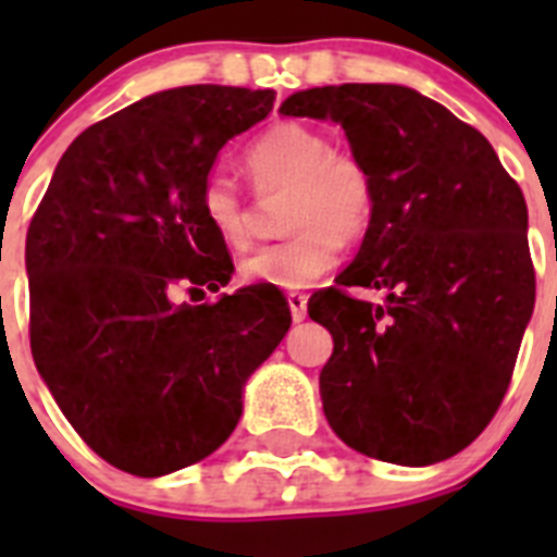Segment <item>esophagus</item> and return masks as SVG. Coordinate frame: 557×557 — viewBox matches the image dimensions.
I'll return each instance as SVG.
<instances>
[{"instance_id":"34e87169","label":"esophagus","mask_w":557,"mask_h":557,"mask_svg":"<svg viewBox=\"0 0 557 557\" xmlns=\"http://www.w3.org/2000/svg\"><path fill=\"white\" fill-rule=\"evenodd\" d=\"M287 304H289V312H293V321L301 323L307 318V295L304 293H289L287 295Z\"/></svg>"}]
</instances>
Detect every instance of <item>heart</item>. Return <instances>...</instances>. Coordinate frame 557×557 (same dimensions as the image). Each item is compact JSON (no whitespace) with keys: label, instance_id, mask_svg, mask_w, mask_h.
<instances>
[{"label":"heart","instance_id":"1","mask_svg":"<svg viewBox=\"0 0 557 557\" xmlns=\"http://www.w3.org/2000/svg\"><path fill=\"white\" fill-rule=\"evenodd\" d=\"M245 170L259 195L287 191V239L256 248L239 262L248 284L301 289L334 268L343 245L366 239L376 214V181L366 161L332 147L326 133L304 122H278L245 147ZM200 218L228 248L250 236V209L243 189L225 172L200 184Z\"/></svg>","mask_w":557,"mask_h":557}]
</instances>
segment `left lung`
<instances>
[{"label": "left lung", "instance_id": "obj_1", "mask_svg": "<svg viewBox=\"0 0 557 557\" xmlns=\"http://www.w3.org/2000/svg\"><path fill=\"white\" fill-rule=\"evenodd\" d=\"M278 111L332 116L376 181L357 259L309 298L334 337L321 371L329 426L376 460H446L499 410L533 314L524 195L476 127L412 88H309ZM348 286L388 298L359 302Z\"/></svg>", "mask_w": 557, "mask_h": 557}]
</instances>
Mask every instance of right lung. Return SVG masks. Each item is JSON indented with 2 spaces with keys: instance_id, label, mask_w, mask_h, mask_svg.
<instances>
[{
  "instance_id": "obj_1",
  "label": "right lung",
  "mask_w": 557,
  "mask_h": 557,
  "mask_svg": "<svg viewBox=\"0 0 557 557\" xmlns=\"http://www.w3.org/2000/svg\"><path fill=\"white\" fill-rule=\"evenodd\" d=\"M273 102L275 91L234 86L133 102L69 145L29 220L36 368L77 435L127 474H170L220 449L245 379L293 321L270 284L175 301H200L234 273L200 218V184Z\"/></svg>"
}]
</instances>
